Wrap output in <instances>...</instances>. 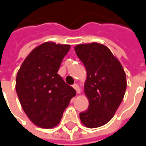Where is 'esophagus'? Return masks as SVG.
I'll return each instance as SVG.
<instances>
[{
	"label": "esophagus",
	"mask_w": 146,
	"mask_h": 146,
	"mask_svg": "<svg viewBox=\"0 0 146 146\" xmlns=\"http://www.w3.org/2000/svg\"><path fill=\"white\" fill-rule=\"evenodd\" d=\"M73 87L74 89H75V90H76V92H77V94H80L81 93V90H80V88H79V86H78L77 84H74L73 86Z\"/></svg>",
	"instance_id": "obj_1"
}]
</instances>
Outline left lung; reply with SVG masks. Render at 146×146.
Segmentation results:
<instances>
[{"label": "left lung", "mask_w": 146, "mask_h": 146, "mask_svg": "<svg viewBox=\"0 0 146 146\" xmlns=\"http://www.w3.org/2000/svg\"><path fill=\"white\" fill-rule=\"evenodd\" d=\"M74 50L87 73L84 91L89 107L79 114L80 119L87 128H98L111 119L122 102L126 74L118 59L103 44H78Z\"/></svg>", "instance_id": "8db88e82"}]
</instances>
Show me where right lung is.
Listing matches in <instances>:
<instances>
[{
  "label": "right lung",
  "instance_id": "add662e5",
  "mask_svg": "<svg viewBox=\"0 0 146 146\" xmlns=\"http://www.w3.org/2000/svg\"><path fill=\"white\" fill-rule=\"evenodd\" d=\"M68 44L45 42L33 49L17 73L16 92L24 112L33 123L52 128L60 123L75 90L57 73Z\"/></svg>",
  "mask_w": 146,
  "mask_h": 146
}]
</instances>
